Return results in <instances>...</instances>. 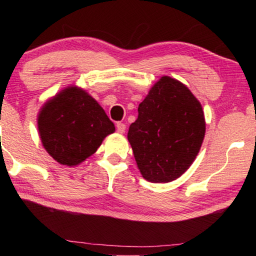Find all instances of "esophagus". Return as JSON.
Instances as JSON below:
<instances>
[{"label": "esophagus", "mask_w": 256, "mask_h": 256, "mask_svg": "<svg viewBox=\"0 0 256 256\" xmlns=\"http://www.w3.org/2000/svg\"><path fill=\"white\" fill-rule=\"evenodd\" d=\"M116 130H118V132H120V134H124V132H126V124H122V122H118Z\"/></svg>", "instance_id": "1"}]
</instances>
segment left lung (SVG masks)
<instances>
[{"label":"left lung","mask_w":256,"mask_h":256,"mask_svg":"<svg viewBox=\"0 0 256 256\" xmlns=\"http://www.w3.org/2000/svg\"><path fill=\"white\" fill-rule=\"evenodd\" d=\"M128 130L140 172L152 183L180 177L200 150L205 136L202 104L184 84L162 76L138 104Z\"/></svg>","instance_id":"obj_1"}]
</instances>
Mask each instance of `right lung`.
Listing matches in <instances>:
<instances>
[{
    "instance_id": "right-lung-1",
    "label": "right lung",
    "mask_w": 256,
    "mask_h": 256,
    "mask_svg": "<svg viewBox=\"0 0 256 256\" xmlns=\"http://www.w3.org/2000/svg\"><path fill=\"white\" fill-rule=\"evenodd\" d=\"M42 144L52 158L68 166L92 156L114 124L88 93L68 86L48 100L38 114Z\"/></svg>"
}]
</instances>
